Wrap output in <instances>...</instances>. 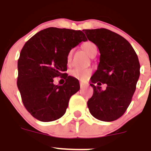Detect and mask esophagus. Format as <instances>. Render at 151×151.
<instances>
[{
  "instance_id": "1",
  "label": "esophagus",
  "mask_w": 151,
  "mask_h": 151,
  "mask_svg": "<svg viewBox=\"0 0 151 151\" xmlns=\"http://www.w3.org/2000/svg\"><path fill=\"white\" fill-rule=\"evenodd\" d=\"M86 86V84H84L83 83H82V82L80 83V86H81V89H82V88H83L84 86Z\"/></svg>"
}]
</instances>
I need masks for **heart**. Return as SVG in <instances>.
I'll return each instance as SVG.
<instances>
[{"label":"heart","mask_w":151,"mask_h":151,"mask_svg":"<svg viewBox=\"0 0 151 151\" xmlns=\"http://www.w3.org/2000/svg\"><path fill=\"white\" fill-rule=\"evenodd\" d=\"M81 48L83 50L84 52L92 57L94 54L97 53V47L95 45L94 43H92L90 41L84 42L81 46ZM71 57H72V50L69 51L68 53L67 54V57H66V62H67L68 65H70V61H71ZM69 74L71 77H74L76 79L81 80V81H86L88 78L92 74V70L89 68L86 69H80V68H74L70 70L69 71Z\"/></svg>","instance_id":"1"}]
</instances>
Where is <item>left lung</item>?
Masks as SVG:
<instances>
[{"label": "left lung", "instance_id": "8db88e82", "mask_svg": "<svg viewBox=\"0 0 151 151\" xmlns=\"http://www.w3.org/2000/svg\"><path fill=\"white\" fill-rule=\"evenodd\" d=\"M100 52L97 70L91 77L93 95L88 100L91 114L101 121L122 116L132 101L140 75L136 52L124 37L106 28L84 29ZM107 84L105 91L101 84Z\"/></svg>", "mask_w": 151, "mask_h": 151}]
</instances>
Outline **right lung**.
Segmentation results:
<instances>
[{"mask_svg": "<svg viewBox=\"0 0 151 151\" xmlns=\"http://www.w3.org/2000/svg\"><path fill=\"white\" fill-rule=\"evenodd\" d=\"M87 39L82 31L46 28L29 39L18 60L17 86L27 111L37 119L50 122L62 117L69 99L80 89L77 79L68 76L66 57L70 50ZM66 80L55 85V77Z\"/></svg>", "mask_w": 151, "mask_h": 151, "instance_id": "add662e5", "label": "right lung"}]
</instances>
